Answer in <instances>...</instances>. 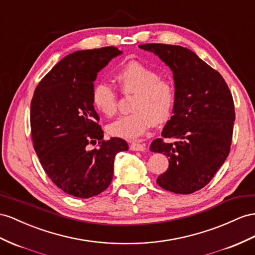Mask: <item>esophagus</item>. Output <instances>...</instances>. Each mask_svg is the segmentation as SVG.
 <instances>
[{"instance_id": "esophagus-1", "label": "esophagus", "mask_w": 255, "mask_h": 255, "mask_svg": "<svg viewBox=\"0 0 255 255\" xmlns=\"http://www.w3.org/2000/svg\"><path fill=\"white\" fill-rule=\"evenodd\" d=\"M130 149L131 151H139V152H144L145 151V145L141 144L139 142H132L130 144Z\"/></svg>"}]
</instances>
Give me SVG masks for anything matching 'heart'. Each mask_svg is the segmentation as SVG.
Masks as SVG:
<instances>
[{
  "label": "heart",
  "instance_id": "heart-1",
  "mask_svg": "<svg viewBox=\"0 0 255 255\" xmlns=\"http://www.w3.org/2000/svg\"><path fill=\"white\" fill-rule=\"evenodd\" d=\"M114 78L121 90L133 95L130 111L108 126L114 136L133 140L144 134L153 125H160L170 119L175 100L171 81L159 77L155 70L138 61H129L116 72ZM91 102L101 114L112 117L117 112V96L112 87L96 84L91 91Z\"/></svg>",
  "mask_w": 255,
  "mask_h": 255
}]
</instances>
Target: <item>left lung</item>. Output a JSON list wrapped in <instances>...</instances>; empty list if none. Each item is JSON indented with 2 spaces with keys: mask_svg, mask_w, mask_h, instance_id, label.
Wrapping results in <instances>:
<instances>
[{
  "mask_svg": "<svg viewBox=\"0 0 255 255\" xmlns=\"http://www.w3.org/2000/svg\"><path fill=\"white\" fill-rule=\"evenodd\" d=\"M171 69L173 115L149 149L169 157L156 180L166 191L192 194L206 186L230 154L235 108L226 82L191 49L167 44H142ZM174 138L175 142H167Z\"/></svg>",
  "mask_w": 255,
  "mask_h": 255,
  "instance_id": "obj_1",
  "label": "left lung"
}]
</instances>
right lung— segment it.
<instances>
[{"mask_svg":"<svg viewBox=\"0 0 255 255\" xmlns=\"http://www.w3.org/2000/svg\"><path fill=\"white\" fill-rule=\"evenodd\" d=\"M122 53L114 46L72 53L43 77L32 98L31 135L37 157L49 179L74 197L106 191L116 154L128 149L121 138L103 140L91 102L98 72ZM89 144L98 147L89 151Z\"/></svg>","mask_w":255,"mask_h":255,"instance_id":"1","label":"right lung"}]
</instances>
